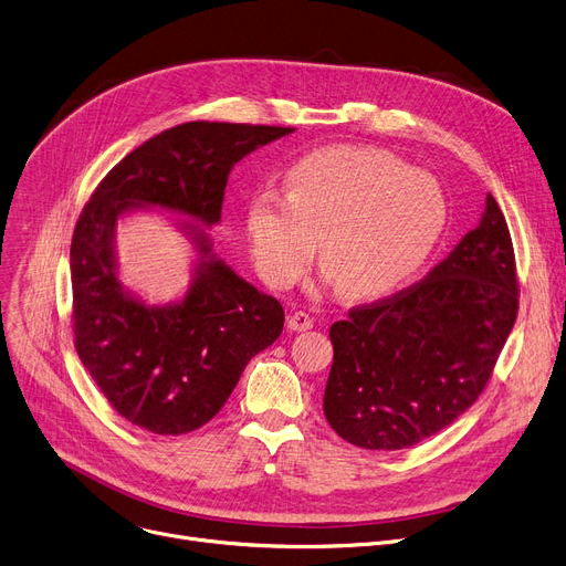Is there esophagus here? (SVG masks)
<instances>
[{
    "mask_svg": "<svg viewBox=\"0 0 566 566\" xmlns=\"http://www.w3.org/2000/svg\"><path fill=\"white\" fill-rule=\"evenodd\" d=\"M313 324H315V319L304 311H294L287 317V328L290 331H308V328H313Z\"/></svg>",
    "mask_w": 566,
    "mask_h": 566,
    "instance_id": "1",
    "label": "esophagus"
}]
</instances>
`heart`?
Segmentation results:
<instances>
[{
	"label": "heart",
	"mask_w": 566,
	"mask_h": 566,
	"mask_svg": "<svg viewBox=\"0 0 566 566\" xmlns=\"http://www.w3.org/2000/svg\"><path fill=\"white\" fill-rule=\"evenodd\" d=\"M448 226L441 185L390 153L331 146L296 159L285 196L258 189L247 232L260 276L274 287L304 279L315 258L345 298H375L405 285Z\"/></svg>",
	"instance_id": "b5f03b06"
}]
</instances>
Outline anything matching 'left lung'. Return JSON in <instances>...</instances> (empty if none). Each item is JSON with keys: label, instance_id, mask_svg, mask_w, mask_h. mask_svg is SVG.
Here are the masks:
<instances>
[{"label": "left lung", "instance_id": "8db88e82", "mask_svg": "<svg viewBox=\"0 0 566 566\" xmlns=\"http://www.w3.org/2000/svg\"><path fill=\"white\" fill-rule=\"evenodd\" d=\"M516 268L489 193L480 223L413 287L331 324L324 416L365 450H405L473 407L510 338Z\"/></svg>", "mask_w": 566, "mask_h": 566}]
</instances>
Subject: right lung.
I'll use <instances>...</instances> for the list:
<instances>
[{
    "instance_id": "right-lung-1",
    "label": "right lung",
    "mask_w": 566,
    "mask_h": 566,
    "mask_svg": "<svg viewBox=\"0 0 566 566\" xmlns=\"http://www.w3.org/2000/svg\"><path fill=\"white\" fill-rule=\"evenodd\" d=\"M294 127L182 123L123 157L97 185L71 244L75 349L107 402L132 424L178 437L212 420L247 363L283 331L285 313L214 253L228 174ZM159 207L195 249L188 292L148 305L117 279L115 226Z\"/></svg>"
}]
</instances>
